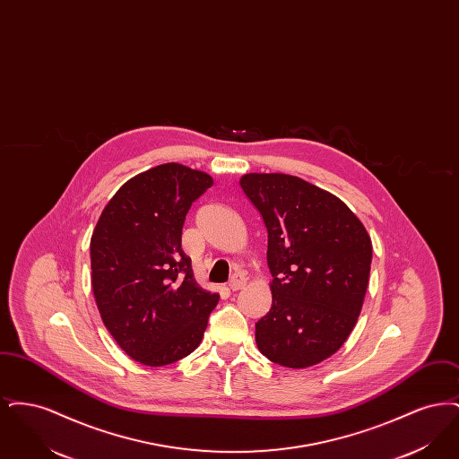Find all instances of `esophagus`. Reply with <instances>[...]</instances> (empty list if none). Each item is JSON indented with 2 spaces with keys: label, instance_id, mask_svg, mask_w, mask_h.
I'll return each mask as SVG.
<instances>
[{
  "label": "esophagus",
  "instance_id": "34e87169",
  "mask_svg": "<svg viewBox=\"0 0 459 459\" xmlns=\"http://www.w3.org/2000/svg\"><path fill=\"white\" fill-rule=\"evenodd\" d=\"M246 285V279H244V275H240V273H236L230 281H229V287L232 289V290H239Z\"/></svg>",
  "mask_w": 459,
  "mask_h": 459
}]
</instances>
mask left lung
<instances>
[{
  "mask_svg": "<svg viewBox=\"0 0 459 459\" xmlns=\"http://www.w3.org/2000/svg\"><path fill=\"white\" fill-rule=\"evenodd\" d=\"M239 184L264 221L273 277L258 350L287 368L313 367L341 350L358 322L370 236L346 203L299 177L246 174Z\"/></svg>",
  "mask_w": 459,
  "mask_h": 459,
  "instance_id": "1",
  "label": "left lung"
}]
</instances>
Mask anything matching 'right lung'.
Wrapping results in <instances>:
<instances>
[{
	"mask_svg": "<svg viewBox=\"0 0 459 459\" xmlns=\"http://www.w3.org/2000/svg\"><path fill=\"white\" fill-rule=\"evenodd\" d=\"M213 178L165 163L127 180L91 238V284L101 320L132 359L170 365L196 350L219 294L195 281L180 247L184 220Z\"/></svg>",
	"mask_w": 459,
	"mask_h": 459,
	"instance_id": "1",
	"label": "right lung"
}]
</instances>
